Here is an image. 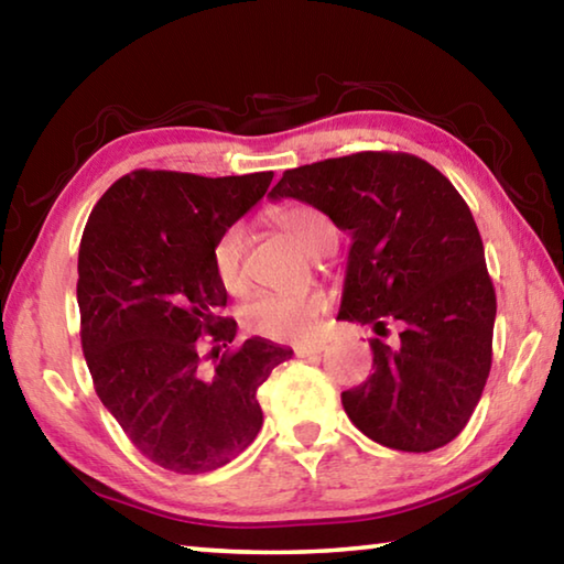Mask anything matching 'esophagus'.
Wrapping results in <instances>:
<instances>
[{
    "mask_svg": "<svg viewBox=\"0 0 564 564\" xmlns=\"http://www.w3.org/2000/svg\"><path fill=\"white\" fill-rule=\"evenodd\" d=\"M326 350V346L323 343H308V346H295L293 352L299 358H308V356H318V352Z\"/></svg>",
    "mask_w": 564,
    "mask_h": 564,
    "instance_id": "esophagus-1",
    "label": "esophagus"
}]
</instances>
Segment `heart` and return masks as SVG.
I'll use <instances>...</instances> for the list:
<instances>
[{
	"label": "heart",
	"instance_id": "b5f03b06",
	"mask_svg": "<svg viewBox=\"0 0 564 564\" xmlns=\"http://www.w3.org/2000/svg\"><path fill=\"white\" fill-rule=\"evenodd\" d=\"M271 221L308 256H326L336 246V226L330 218L308 204H285L273 208ZM216 281L231 295L246 291L243 271V228L234 224L218 234L212 248ZM326 311V295L318 291L305 293H261L241 308V326L271 340L308 338L321 313Z\"/></svg>",
	"mask_w": 564,
	"mask_h": 564
}]
</instances>
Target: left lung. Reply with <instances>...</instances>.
Here are the masks:
<instances>
[{
    "mask_svg": "<svg viewBox=\"0 0 564 564\" xmlns=\"http://www.w3.org/2000/svg\"><path fill=\"white\" fill-rule=\"evenodd\" d=\"M273 202L316 206L350 251L338 318L400 323L395 346L373 338L376 373L340 395L362 435L431 453L460 435L492 362L495 289L470 208L427 161L390 151L289 169Z\"/></svg>",
    "mask_w": 564,
    "mask_h": 564,
    "instance_id": "obj_1",
    "label": "left lung"
}]
</instances>
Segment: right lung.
Segmentation results:
<instances>
[{
  "instance_id": "right-lung-1",
  "label": "right lung",
  "mask_w": 564,
  "mask_h": 564,
  "mask_svg": "<svg viewBox=\"0 0 564 564\" xmlns=\"http://www.w3.org/2000/svg\"><path fill=\"white\" fill-rule=\"evenodd\" d=\"M273 171L206 178L139 169L104 194L79 246L82 348L104 408L151 463L198 475L263 425L259 388L291 348L236 338L212 248L269 191ZM215 362L205 368V360Z\"/></svg>"
}]
</instances>
